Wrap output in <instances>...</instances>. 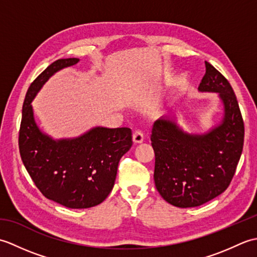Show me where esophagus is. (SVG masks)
<instances>
[{
	"label": "esophagus",
	"instance_id": "34e87169",
	"mask_svg": "<svg viewBox=\"0 0 257 257\" xmlns=\"http://www.w3.org/2000/svg\"><path fill=\"white\" fill-rule=\"evenodd\" d=\"M133 138H134L135 144H141L145 139V135L143 132H141V130H136L133 135Z\"/></svg>",
	"mask_w": 257,
	"mask_h": 257
}]
</instances>
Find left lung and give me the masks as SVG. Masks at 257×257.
<instances>
[{
  "mask_svg": "<svg viewBox=\"0 0 257 257\" xmlns=\"http://www.w3.org/2000/svg\"><path fill=\"white\" fill-rule=\"evenodd\" d=\"M199 91L217 92L224 106L221 122L201 135L188 134L170 118L158 119L151 132L155 184L168 203L194 207L224 192L230 185L244 144V122L232 86L205 62Z\"/></svg>",
  "mask_w": 257,
  "mask_h": 257,
  "instance_id": "8db88e82",
  "label": "left lung"
}]
</instances>
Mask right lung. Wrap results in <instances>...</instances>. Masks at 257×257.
I'll return each mask as SVG.
<instances>
[{
    "instance_id": "obj_1",
    "label": "right lung",
    "mask_w": 257,
    "mask_h": 257,
    "mask_svg": "<svg viewBox=\"0 0 257 257\" xmlns=\"http://www.w3.org/2000/svg\"><path fill=\"white\" fill-rule=\"evenodd\" d=\"M78 62L57 59L31 84L22 110L19 148L27 172L45 198L70 209H87L111 192L118 163L133 146L132 129L95 127L77 138L54 140L38 128L31 105L51 76Z\"/></svg>"
}]
</instances>
